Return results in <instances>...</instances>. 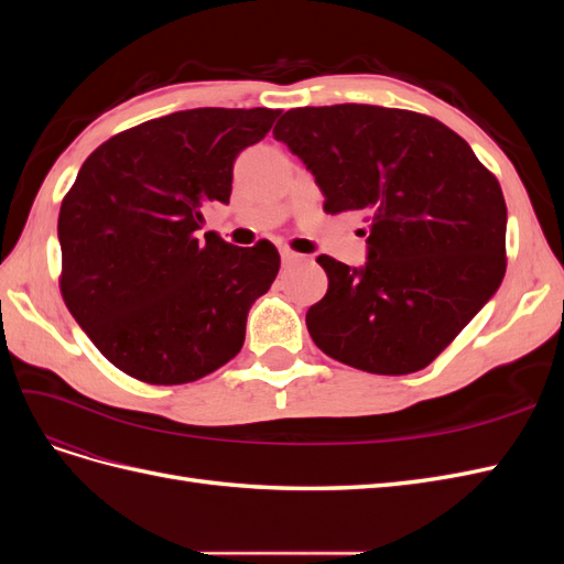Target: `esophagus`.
Listing matches in <instances>:
<instances>
[{
  "mask_svg": "<svg viewBox=\"0 0 564 564\" xmlns=\"http://www.w3.org/2000/svg\"><path fill=\"white\" fill-rule=\"evenodd\" d=\"M299 261H301V256H299V253L289 251V249H284V251H282V265H284V268H292V265H296Z\"/></svg>",
  "mask_w": 564,
  "mask_h": 564,
  "instance_id": "esophagus-1",
  "label": "esophagus"
}]
</instances>
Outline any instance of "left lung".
Listing matches in <instances>:
<instances>
[{
    "mask_svg": "<svg viewBox=\"0 0 564 564\" xmlns=\"http://www.w3.org/2000/svg\"><path fill=\"white\" fill-rule=\"evenodd\" d=\"M311 169L324 212H362L367 263L317 256L329 278L305 324L348 367L402 377L429 367L506 275L501 185L429 115L381 106L294 108L272 129Z\"/></svg>",
    "mask_w": 564,
    "mask_h": 564,
    "instance_id": "8db88e82",
    "label": "left lung"
}]
</instances>
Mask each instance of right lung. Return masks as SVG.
<instances>
[{"label": "right lung", "mask_w": 564, "mask_h": 564, "mask_svg": "<svg viewBox=\"0 0 564 564\" xmlns=\"http://www.w3.org/2000/svg\"><path fill=\"white\" fill-rule=\"evenodd\" d=\"M280 110L195 108L112 135L82 164L58 214L61 294L94 346L152 386L197 381L242 350L280 253L197 230L228 204L232 164Z\"/></svg>", "instance_id": "obj_1"}]
</instances>
